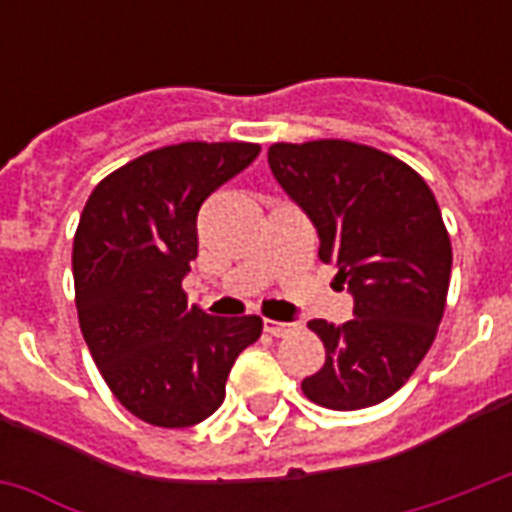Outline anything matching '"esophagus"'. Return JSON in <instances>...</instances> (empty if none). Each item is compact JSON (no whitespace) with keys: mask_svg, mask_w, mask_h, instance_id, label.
Wrapping results in <instances>:
<instances>
[{"mask_svg":"<svg viewBox=\"0 0 512 512\" xmlns=\"http://www.w3.org/2000/svg\"><path fill=\"white\" fill-rule=\"evenodd\" d=\"M263 327L268 335L287 337V335H292V332H297V329H300V324H297V321H268L265 319Z\"/></svg>","mask_w":512,"mask_h":512,"instance_id":"1","label":"esophagus"}]
</instances>
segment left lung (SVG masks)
<instances>
[{
  "label": "left lung",
  "instance_id": "obj_1",
  "mask_svg": "<svg viewBox=\"0 0 512 512\" xmlns=\"http://www.w3.org/2000/svg\"><path fill=\"white\" fill-rule=\"evenodd\" d=\"M268 164L353 297L342 327L308 324L327 361L303 393L337 412L380 404L412 377L444 316L452 244L436 196L412 167L348 140L276 143Z\"/></svg>",
  "mask_w": 512,
  "mask_h": 512
}]
</instances>
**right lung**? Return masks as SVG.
I'll use <instances>...</instances> for the list:
<instances>
[{
    "mask_svg": "<svg viewBox=\"0 0 512 512\" xmlns=\"http://www.w3.org/2000/svg\"><path fill=\"white\" fill-rule=\"evenodd\" d=\"M255 143H177L100 180L74 236L76 311L103 380L148 425L188 428L217 412L260 316L215 319L188 305L209 193L244 172Z\"/></svg>",
    "mask_w": 512,
    "mask_h": 512,
    "instance_id": "add662e5",
    "label": "right lung"
}]
</instances>
